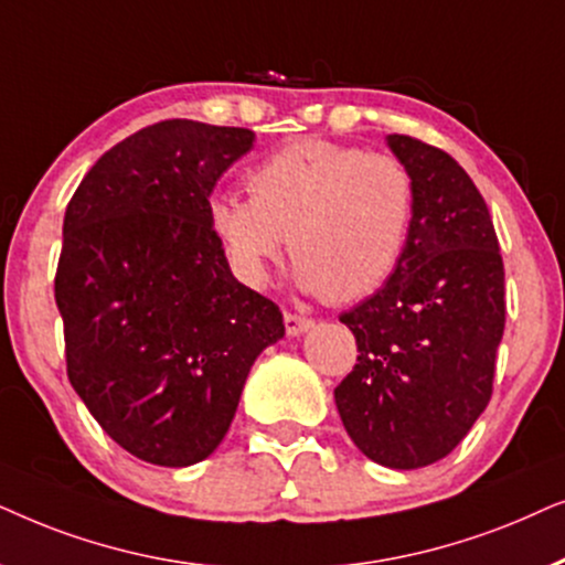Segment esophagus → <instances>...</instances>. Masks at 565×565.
<instances>
[{"instance_id":"obj_1","label":"esophagus","mask_w":565,"mask_h":565,"mask_svg":"<svg viewBox=\"0 0 565 565\" xmlns=\"http://www.w3.org/2000/svg\"><path fill=\"white\" fill-rule=\"evenodd\" d=\"M284 326H287L289 335H302L315 326L312 318H305V315H295V312H284Z\"/></svg>"}]
</instances>
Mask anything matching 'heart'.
Returning <instances> with one entry per match:
<instances>
[{"label":"heart","mask_w":565,"mask_h":565,"mask_svg":"<svg viewBox=\"0 0 565 565\" xmlns=\"http://www.w3.org/2000/svg\"><path fill=\"white\" fill-rule=\"evenodd\" d=\"M247 193L212 195L206 222L230 268L266 287L287 243L297 287L356 302L401 266L416 214V183L401 157L328 139H299L247 172Z\"/></svg>","instance_id":"1"}]
</instances>
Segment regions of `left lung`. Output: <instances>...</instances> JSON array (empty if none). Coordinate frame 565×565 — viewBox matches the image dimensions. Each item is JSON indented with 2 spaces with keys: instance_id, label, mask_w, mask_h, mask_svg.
I'll return each mask as SVG.
<instances>
[{
  "instance_id": "8db88e82",
  "label": "left lung",
  "mask_w": 565,
  "mask_h": 565,
  "mask_svg": "<svg viewBox=\"0 0 565 565\" xmlns=\"http://www.w3.org/2000/svg\"><path fill=\"white\" fill-rule=\"evenodd\" d=\"M387 147L413 172L416 214L395 274L341 315L359 356L333 395L361 452L416 470L452 452L491 401L503 260L483 195L452 157L403 134Z\"/></svg>"
}]
</instances>
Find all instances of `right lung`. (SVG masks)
Segmentation results:
<instances>
[{"label":"right lung","mask_w":565,"mask_h":565,"mask_svg":"<svg viewBox=\"0 0 565 565\" xmlns=\"http://www.w3.org/2000/svg\"><path fill=\"white\" fill-rule=\"evenodd\" d=\"M255 134L172 118L97 160L64 214L56 307L66 374L139 460L188 468L220 447L281 310L232 276L206 222Z\"/></svg>","instance_id":"1"}]
</instances>
